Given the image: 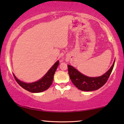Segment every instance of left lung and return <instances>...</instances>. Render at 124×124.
Returning a JSON list of instances; mask_svg holds the SVG:
<instances>
[{
	"label": "left lung",
	"instance_id": "8db88e82",
	"mask_svg": "<svg viewBox=\"0 0 124 124\" xmlns=\"http://www.w3.org/2000/svg\"><path fill=\"white\" fill-rule=\"evenodd\" d=\"M114 63L115 60L109 70L99 77L87 76L79 72L73 66L69 65H68V72L71 81L78 89L85 92L94 91L101 87L106 83L111 73Z\"/></svg>",
	"mask_w": 124,
	"mask_h": 124
}]
</instances>
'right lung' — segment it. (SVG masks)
<instances>
[{
  "label": "right lung",
  "instance_id": "add662e5",
  "mask_svg": "<svg viewBox=\"0 0 124 124\" xmlns=\"http://www.w3.org/2000/svg\"><path fill=\"white\" fill-rule=\"evenodd\" d=\"M59 64V61H57L41 79L32 83H25L22 82L18 79L14 74L13 76L18 85L23 89L31 93H41L47 90L52 85L54 79V75Z\"/></svg>",
  "mask_w": 124,
  "mask_h": 124
}]
</instances>
